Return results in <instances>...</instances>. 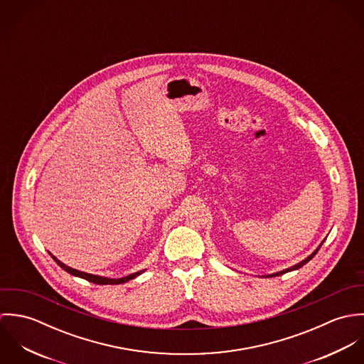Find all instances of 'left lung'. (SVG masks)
Segmentation results:
<instances>
[{"instance_id": "left-lung-1", "label": "left lung", "mask_w": 364, "mask_h": 364, "mask_svg": "<svg viewBox=\"0 0 364 364\" xmlns=\"http://www.w3.org/2000/svg\"><path fill=\"white\" fill-rule=\"evenodd\" d=\"M325 241V240H323ZM322 241V242H323ZM322 242L318 245V248L312 252L311 255H309L306 259L301 260V262H299V263H296L294 266H291V267H287V269H283V270H280V272H276V273H272V274H264V276H262V277H274V276H280V274H284V273H287V272H293V270H297V269H300V267H303L307 262H310V260L316 255V252H318V250L321 248V245H322Z\"/></svg>"}]
</instances>
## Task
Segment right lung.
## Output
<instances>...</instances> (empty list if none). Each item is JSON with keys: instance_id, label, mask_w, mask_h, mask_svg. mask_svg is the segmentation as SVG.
Segmentation results:
<instances>
[{"instance_id": "add662e5", "label": "right lung", "mask_w": 364, "mask_h": 364, "mask_svg": "<svg viewBox=\"0 0 364 364\" xmlns=\"http://www.w3.org/2000/svg\"><path fill=\"white\" fill-rule=\"evenodd\" d=\"M49 254H50V252H49ZM50 257H52L53 259L55 260V263H57L61 269H64V270H65V272H68L70 274L77 276V277H81V279H85V280H88V282H91V283H95V284H122V283H126V282H129V280H132V279H134V277L140 276L143 272H146V269H144V270H140V272L132 273V274L124 276V277L110 279V277L98 276V274H92V273H87V272H81V270L73 269V267H70V266L64 264L63 262H60V260L57 259V258H55L54 255H52V254H50Z\"/></svg>"}]
</instances>
